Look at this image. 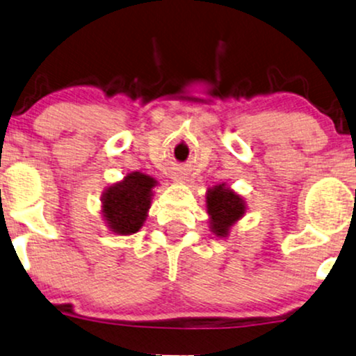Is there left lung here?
I'll return each mask as SVG.
<instances>
[{
    "instance_id": "1",
    "label": "left lung",
    "mask_w": 356,
    "mask_h": 356,
    "mask_svg": "<svg viewBox=\"0 0 356 356\" xmlns=\"http://www.w3.org/2000/svg\"><path fill=\"white\" fill-rule=\"evenodd\" d=\"M207 211L215 235L227 236L232 225L245 213V204L240 195L225 187V184H220L207 193Z\"/></svg>"
}]
</instances>
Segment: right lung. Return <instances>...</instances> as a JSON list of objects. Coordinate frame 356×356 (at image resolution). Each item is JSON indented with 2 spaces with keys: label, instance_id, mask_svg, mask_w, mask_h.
Masks as SVG:
<instances>
[{
  "label": "right lung",
  "instance_id": "1",
  "mask_svg": "<svg viewBox=\"0 0 356 356\" xmlns=\"http://www.w3.org/2000/svg\"><path fill=\"white\" fill-rule=\"evenodd\" d=\"M156 181L149 175L133 172L123 182L115 184L103 193V217L111 232L131 235L143 227L151 205Z\"/></svg>",
  "mask_w": 356,
  "mask_h": 356
}]
</instances>
